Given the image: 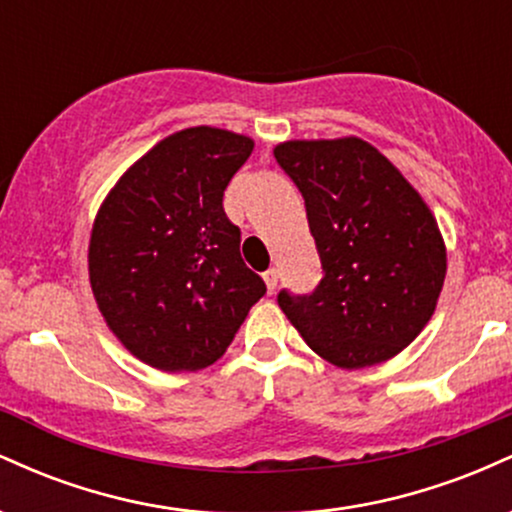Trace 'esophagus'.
<instances>
[{
    "mask_svg": "<svg viewBox=\"0 0 512 512\" xmlns=\"http://www.w3.org/2000/svg\"><path fill=\"white\" fill-rule=\"evenodd\" d=\"M262 276H264V284H267V291L274 293L276 284H279V269H274V267L267 269Z\"/></svg>",
    "mask_w": 512,
    "mask_h": 512,
    "instance_id": "1",
    "label": "esophagus"
}]
</instances>
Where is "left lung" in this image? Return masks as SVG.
Returning a JSON list of instances; mask_svg holds the SVG:
<instances>
[{"instance_id": "left-lung-1", "label": "left lung", "mask_w": 512, "mask_h": 512, "mask_svg": "<svg viewBox=\"0 0 512 512\" xmlns=\"http://www.w3.org/2000/svg\"><path fill=\"white\" fill-rule=\"evenodd\" d=\"M274 158L305 199L320 252L310 296L279 293L305 344L344 370L383 363L436 313L448 250L436 216L390 158L358 137L291 139Z\"/></svg>"}]
</instances>
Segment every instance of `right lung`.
Segmentation results:
<instances>
[{
    "label": "right lung",
    "instance_id": "right-lung-1",
    "mask_svg": "<svg viewBox=\"0 0 512 512\" xmlns=\"http://www.w3.org/2000/svg\"><path fill=\"white\" fill-rule=\"evenodd\" d=\"M252 149L228 129H180L134 161L98 209L88 240L93 298L146 366H211L267 291L223 211V190Z\"/></svg>",
    "mask_w": 512,
    "mask_h": 512
}]
</instances>
